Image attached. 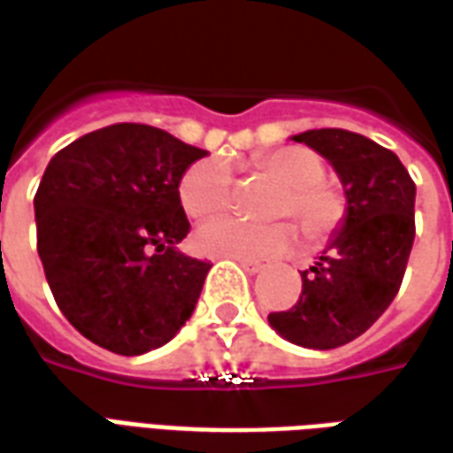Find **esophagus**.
I'll return each mask as SVG.
<instances>
[{
  "label": "esophagus",
  "instance_id": "1",
  "mask_svg": "<svg viewBox=\"0 0 453 453\" xmlns=\"http://www.w3.org/2000/svg\"><path fill=\"white\" fill-rule=\"evenodd\" d=\"M237 265L242 266V269H247L250 274H257V272H262L265 269V265L262 262H255V259H242V257H233Z\"/></svg>",
  "mask_w": 453,
  "mask_h": 453
}]
</instances>
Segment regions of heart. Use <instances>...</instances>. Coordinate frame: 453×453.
I'll list each match as a JSON object with an SVG mask.
<instances>
[{
  "label": "heart",
  "mask_w": 453,
  "mask_h": 453,
  "mask_svg": "<svg viewBox=\"0 0 453 453\" xmlns=\"http://www.w3.org/2000/svg\"><path fill=\"white\" fill-rule=\"evenodd\" d=\"M257 172L281 184L269 201V216L296 218L311 242H323L340 230L347 216V198L325 181V162L308 148H281L255 162ZM233 174L223 159L208 157L188 165L179 179V201L191 218L216 216L230 206ZM294 226L279 218L247 223L240 218H216L196 230V247L203 255L269 259L294 242Z\"/></svg>",
  "instance_id": "heart-1"
}]
</instances>
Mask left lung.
<instances>
[{"instance_id":"1","label":"left lung","mask_w":453,"mask_h":453,"mask_svg":"<svg viewBox=\"0 0 453 453\" xmlns=\"http://www.w3.org/2000/svg\"><path fill=\"white\" fill-rule=\"evenodd\" d=\"M337 169L347 218L315 266L305 269L301 296L269 325L294 344L334 349L357 340L398 294L415 240V181L395 152L342 128L294 135Z\"/></svg>"}]
</instances>
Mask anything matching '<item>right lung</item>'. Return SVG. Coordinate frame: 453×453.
<instances>
[{
	"label": "right lung",
	"mask_w": 453,
	"mask_h": 453,
	"mask_svg": "<svg viewBox=\"0 0 453 453\" xmlns=\"http://www.w3.org/2000/svg\"><path fill=\"white\" fill-rule=\"evenodd\" d=\"M206 150L167 130L116 123L63 148L34 196L38 257L74 330L138 357L196 308L211 265L179 252L188 235L179 179Z\"/></svg>",
	"instance_id": "obj_1"
}]
</instances>
